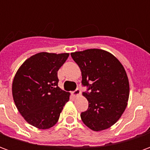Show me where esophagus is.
<instances>
[{
    "instance_id": "34e87169",
    "label": "esophagus",
    "mask_w": 150,
    "mask_h": 150,
    "mask_svg": "<svg viewBox=\"0 0 150 150\" xmlns=\"http://www.w3.org/2000/svg\"><path fill=\"white\" fill-rule=\"evenodd\" d=\"M80 94H81V91H80L79 89H76L75 91L72 92V96H73L74 97H77L79 96H80Z\"/></svg>"
}]
</instances>
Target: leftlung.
Masks as SVG:
<instances>
[{
  "instance_id": "obj_1",
  "label": "left lung",
  "mask_w": 150,
  "mask_h": 150,
  "mask_svg": "<svg viewBox=\"0 0 150 150\" xmlns=\"http://www.w3.org/2000/svg\"><path fill=\"white\" fill-rule=\"evenodd\" d=\"M82 73V83L90 93L83 96L88 109L80 116L85 125L99 132L109 129L122 116L128 105L129 82L123 65L104 50L88 49L71 53Z\"/></svg>"
}]
</instances>
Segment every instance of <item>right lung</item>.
Wrapping results in <instances>:
<instances>
[{
    "label": "right lung",
    "instance_id": "1",
    "mask_svg": "<svg viewBox=\"0 0 150 150\" xmlns=\"http://www.w3.org/2000/svg\"><path fill=\"white\" fill-rule=\"evenodd\" d=\"M69 53L40 52L30 56L15 74L12 93L15 105L25 121L48 129L59 119L70 93L58 87V71Z\"/></svg>",
    "mask_w": 150,
    "mask_h": 150
}]
</instances>
